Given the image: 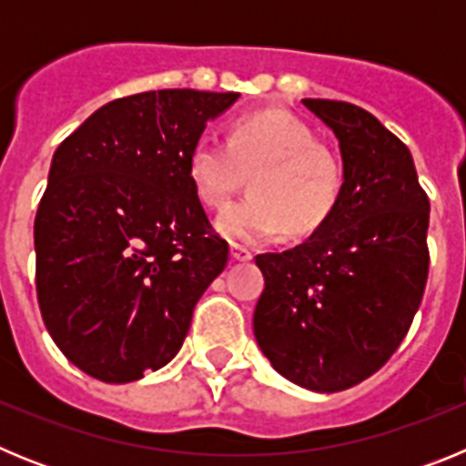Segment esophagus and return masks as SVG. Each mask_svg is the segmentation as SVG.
<instances>
[{
    "mask_svg": "<svg viewBox=\"0 0 466 466\" xmlns=\"http://www.w3.org/2000/svg\"><path fill=\"white\" fill-rule=\"evenodd\" d=\"M230 258H233V261H249V258H252V252H249L247 247L233 242V245H230Z\"/></svg>",
    "mask_w": 466,
    "mask_h": 466,
    "instance_id": "1",
    "label": "esophagus"
}]
</instances>
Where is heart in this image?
<instances>
[{
    "mask_svg": "<svg viewBox=\"0 0 466 466\" xmlns=\"http://www.w3.org/2000/svg\"><path fill=\"white\" fill-rule=\"evenodd\" d=\"M249 175V196L217 217L230 240L261 242L278 236L306 238L336 209L340 167L310 127L282 111L238 118L228 139L203 133L188 154V179L200 203L219 209Z\"/></svg>",
    "mask_w": 466,
    "mask_h": 466,
    "instance_id": "1",
    "label": "heart"
}]
</instances>
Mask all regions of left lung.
Listing matches in <instances>:
<instances>
[{
	"instance_id": "8db88e82",
	"label": "left lung",
	"mask_w": 466,
	"mask_h": 466,
	"mask_svg": "<svg viewBox=\"0 0 466 466\" xmlns=\"http://www.w3.org/2000/svg\"><path fill=\"white\" fill-rule=\"evenodd\" d=\"M339 137L343 187L306 242L258 254L254 336L275 371L340 392L385 366L425 294L430 198L409 147L350 102L303 100Z\"/></svg>"
}]
</instances>
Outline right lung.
Segmentation results:
<instances>
[{
	"instance_id": "add662e5",
	"label": "right lung",
	"mask_w": 466,
	"mask_h": 466,
	"mask_svg": "<svg viewBox=\"0 0 466 466\" xmlns=\"http://www.w3.org/2000/svg\"><path fill=\"white\" fill-rule=\"evenodd\" d=\"M238 93L149 90L100 106L53 154L35 219L36 299L51 339L102 382L179 352L228 263L188 179V154Z\"/></svg>"
}]
</instances>
